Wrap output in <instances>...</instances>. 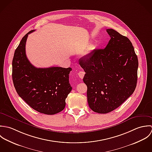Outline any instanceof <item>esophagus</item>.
<instances>
[{
    "label": "esophagus",
    "instance_id": "esophagus-1",
    "mask_svg": "<svg viewBox=\"0 0 152 152\" xmlns=\"http://www.w3.org/2000/svg\"><path fill=\"white\" fill-rule=\"evenodd\" d=\"M85 73L84 72H83V71H80V72H79L78 75H79V76L81 79H83V77H84Z\"/></svg>",
    "mask_w": 152,
    "mask_h": 152
}]
</instances>
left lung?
I'll return each mask as SVG.
<instances>
[{"mask_svg": "<svg viewBox=\"0 0 152 152\" xmlns=\"http://www.w3.org/2000/svg\"><path fill=\"white\" fill-rule=\"evenodd\" d=\"M110 39L103 49H94L79 60L84 69L83 82L91 110L107 113L118 107L134 91L138 59L130 40L112 29L106 30Z\"/></svg>", "mask_w": 152, "mask_h": 152, "instance_id": "obj_1", "label": "left lung"}]
</instances>
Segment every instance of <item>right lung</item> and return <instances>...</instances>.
Returning a JSON list of instances; mask_svg holds the SVG:
<instances>
[{
    "label": "right lung",
    "instance_id": "1",
    "mask_svg": "<svg viewBox=\"0 0 152 152\" xmlns=\"http://www.w3.org/2000/svg\"><path fill=\"white\" fill-rule=\"evenodd\" d=\"M22 39L15 50L12 61V79L19 96L32 109L46 115L62 111L66 99L71 91L69 76L71 67L37 68L26 55L25 46L28 34Z\"/></svg>",
    "mask_w": 152,
    "mask_h": 152
}]
</instances>
